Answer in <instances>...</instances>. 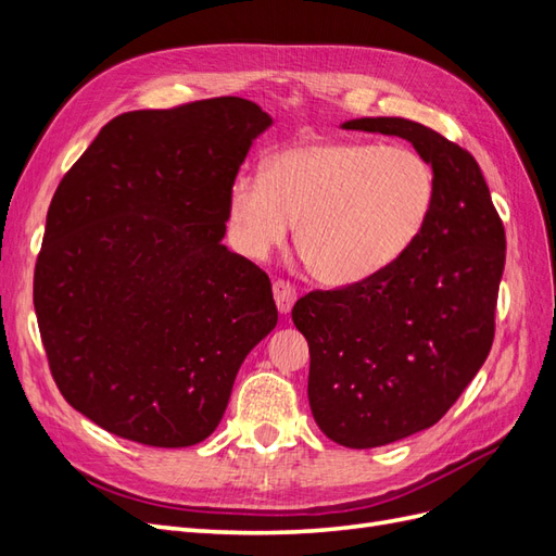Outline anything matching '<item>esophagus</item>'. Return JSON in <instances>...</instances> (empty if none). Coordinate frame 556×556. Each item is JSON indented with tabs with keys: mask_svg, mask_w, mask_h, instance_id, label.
I'll return each instance as SVG.
<instances>
[{
	"mask_svg": "<svg viewBox=\"0 0 556 556\" xmlns=\"http://www.w3.org/2000/svg\"><path fill=\"white\" fill-rule=\"evenodd\" d=\"M274 299H276L278 311H280L282 315H288V313L292 311V306H294V301H296V290L292 288L290 282L276 280V282H274Z\"/></svg>",
	"mask_w": 556,
	"mask_h": 556,
	"instance_id": "esophagus-1",
	"label": "esophagus"
}]
</instances>
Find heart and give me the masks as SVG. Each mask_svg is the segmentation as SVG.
<instances>
[{"instance_id":"heart-1","label":"heart","mask_w":556,"mask_h":556,"mask_svg":"<svg viewBox=\"0 0 556 556\" xmlns=\"http://www.w3.org/2000/svg\"><path fill=\"white\" fill-rule=\"evenodd\" d=\"M435 199L431 164L408 146L311 141L282 150L264 174L229 190L233 243L264 260L290 237L313 276L355 285L384 271L425 231Z\"/></svg>"}]
</instances>
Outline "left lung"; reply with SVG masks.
Returning a JSON list of instances; mask_svg holds the SVG:
<instances>
[{
  "label": "left lung",
  "instance_id": "8db88e82",
  "mask_svg": "<svg viewBox=\"0 0 556 556\" xmlns=\"http://www.w3.org/2000/svg\"><path fill=\"white\" fill-rule=\"evenodd\" d=\"M341 127L406 139L435 176L431 217L406 255L292 308L311 350L317 427L366 450L433 427L480 371L494 341L506 231L473 155L439 131L406 117Z\"/></svg>",
  "mask_w": 556,
  "mask_h": 556
}]
</instances>
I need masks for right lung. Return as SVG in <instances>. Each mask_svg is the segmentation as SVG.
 Returning <instances> with one entry per match:
<instances>
[{
    "instance_id": "obj_1",
    "label": "right lung",
    "mask_w": 556,
    "mask_h": 556,
    "mask_svg": "<svg viewBox=\"0 0 556 556\" xmlns=\"http://www.w3.org/2000/svg\"><path fill=\"white\" fill-rule=\"evenodd\" d=\"M271 125L241 97L123 113L58 185L35 268L41 341L70 406L121 439H208L278 323L271 280L223 245L231 182Z\"/></svg>"
}]
</instances>
